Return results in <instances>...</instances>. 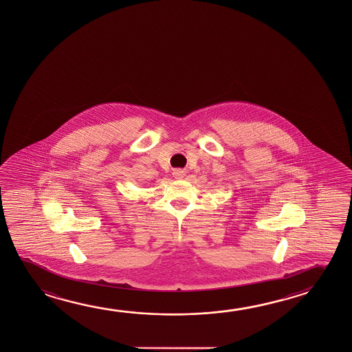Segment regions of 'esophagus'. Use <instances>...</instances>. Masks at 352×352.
<instances>
[{"mask_svg":"<svg viewBox=\"0 0 352 352\" xmlns=\"http://www.w3.org/2000/svg\"><path fill=\"white\" fill-rule=\"evenodd\" d=\"M173 175L175 178H183L185 175L184 170H182V169H175L173 172Z\"/></svg>","mask_w":352,"mask_h":352,"instance_id":"1","label":"esophagus"}]
</instances>
